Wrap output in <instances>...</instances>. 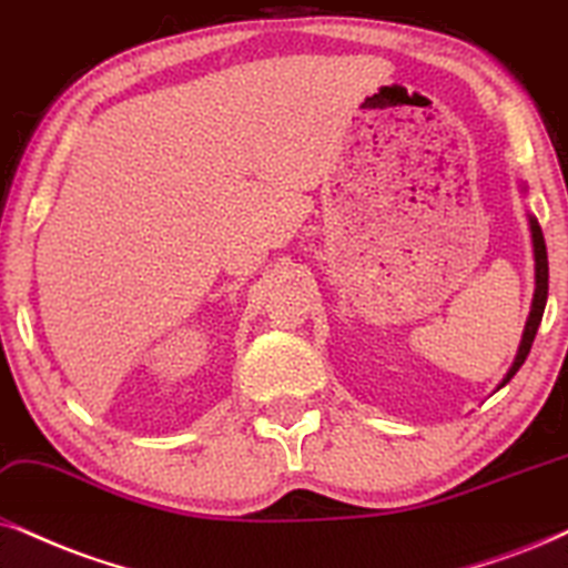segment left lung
Returning <instances> with one entry per match:
<instances>
[{
  "label": "left lung",
  "mask_w": 568,
  "mask_h": 568,
  "mask_svg": "<svg viewBox=\"0 0 568 568\" xmlns=\"http://www.w3.org/2000/svg\"><path fill=\"white\" fill-rule=\"evenodd\" d=\"M529 227H532V246H535V280H537L535 301H532V312H529L527 327H524L519 354H516L514 367L508 369V375H506V379L500 385H506L508 379H511L516 372H519V367L524 364V358H527L529 348H532V343H535L537 327H540V320H542V312H545V301H548V248H545L542 227L537 225L535 217H529Z\"/></svg>",
  "instance_id": "obj_1"
}]
</instances>
